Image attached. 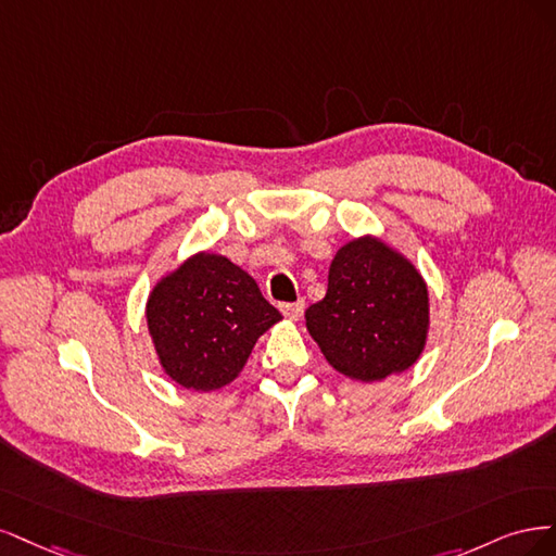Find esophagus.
<instances>
[{"instance_id":"1","label":"esophagus","mask_w":556,"mask_h":556,"mask_svg":"<svg viewBox=\"0 0 556 556\" xmlns=\"http://www.w3.org/2000/svg\"><path fill=\"white\" fill-rule=\"evenodd\" d=\"M281 314L289 318V320H298L300 316H302V312H304V300H298V302H283L281 304Z\"/></svg>"}]
</instances>
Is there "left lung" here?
Returning <instances> with one entry per match:
<instances>
[{
    "mask_svg": "<svg viewBox=\"0 0 556 556\" xmlns=\"http://www.w3.org/2000/svg\"><path fill=\"white\" fill-rule=\"evenodd\" d=\"M307 330L326 361L357 381L404 371L422 353L427 286L404 256L374 238L339 249L326 298L304 312Z\"/></svg>",
    "mask_w": 556,
    "mask_h": 556,
    "instance_id": "obj_1",
    "label": "left lung"
}]
</instances>
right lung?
<instances>
[{"instance_id": "right-lung-1", "label": "right lung", "mask_w": 556, "mask_h": 556, "mask_svg": "<svg viewBox=\"0 0 556 556\" xmlns=\"http://www.w3.org/2000/svg\"><path fill=\"white\" fill-rule=\"evenodd\" d=\"M279 318L256 281L217 254L191 256L148 300L161 365L180 386L203 392L236 379L256 339Z\"/></svg>"}]
</instances>
